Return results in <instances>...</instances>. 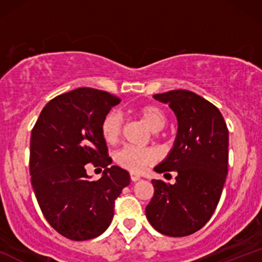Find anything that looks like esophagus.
I'll use <instances>...</instances> for the list:
<instances>
[{"mask_svg": "<svg viewBox=\"0 0 262 262\" xmlns=\"http://www.w3.org/2000/svg\"><path fill=\"white\" fill-rule=\"evenodd\" d=\"M130 180L133 182H135V181H139L140 180V175H138V173H135V172H130Z\"/></svg>", "mask_w": 262, "mask_h": 262, "instance_id": "1", "label": "esophagus"}]
</instances>
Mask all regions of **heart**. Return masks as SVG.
Instances as JSON below:
<instances>
[{
    "label": "heart",
    "instance_id": "b5f03b06",
    "mask_svg": "<svg viewBox=\"0 0 262 262\" xmlns=\"http://www.w3.org/2000/svg\"><path fill=\"white\" fill-rule=\"evenodd\" d=\"M138 114L152 132H159L166 124V114L161 107L156 104H143L138 107ZM123 118L118 111H110L101 122V135L107 144H114L122 132ZM114 160L122 167L132 172H141L146 166L152 164L155 155L151 150L140 149L135 146H123L116 152Z\"/></svg>",
    "mask_w": 262,
    "mask_h": 262
}]
</instances>
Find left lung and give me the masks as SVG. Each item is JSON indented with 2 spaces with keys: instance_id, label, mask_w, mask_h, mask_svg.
<instances>
[{
  "instance_id": "left-lung-1",
  "label": "left lung",
  "mask_w": 262,
  "mask_h": 262,
  "mask_svg": "<svg viewBox=\"0 0 262 262\" xmlns=\"http://www.w3.org/2000/svg\"><path fill=\"white\" fill-rule=\"evenodd\" d=\"M176 114L172 149L155 171H176L173 185L152 180L154 196L145 208L155 230L167 236L196 233L217 208L228 173L229 133L214 104L187 90L154 95Z\"/></svg>"
}]
</instances>
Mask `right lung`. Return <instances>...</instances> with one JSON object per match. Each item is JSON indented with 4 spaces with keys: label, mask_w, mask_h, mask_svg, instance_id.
Here are the masks:
<instances>
[{
    "label": "right lung",
    "mask_w": 262,
    "mask_h": 262,
    "mask_svg": "<svg viewBox=\"0 0 262 262\" xmlns=\"http://www.w3.org/2000/svg\"><path fill=\"white\" fill-rule=\"evenodd\" d=\"M121 98L81 87L56 96L40 112L31 135L29 171L41 213L68 239L101 235L113 219L114 201L130 183L127 170L108 166L101 122ZM104 168L93 182L85 164Z\"/></svg>",
    "instance_id": "obj_1"
}]
</instances>
